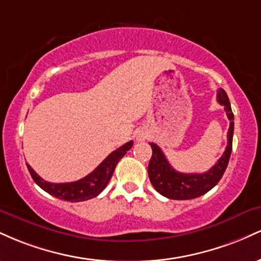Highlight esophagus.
Here are the masks:
<instances>
[{"instance_id":"esophagus-1","label":"esophagus","mask_w":261,"mask_h":261,"mask_svg":"<svg viewBox=\"0 0 261 261\" xmlns=\"http://www.w3.org/2000/svg\"><path fill=\"white\" fill-rule=\"evenodd\" d=\"M149 136H151V135H149V133L147 130H140V131H137V134H136V140L137 141H146V140H148L149 139Z\"/></svg>"}]
</instances>
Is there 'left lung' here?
<instances>
[{"label": "left lung", "instance_id": "obj_1", "mask_svg": "<svg viewBox=\"0 0 261 261\" xmlns=\"http://www.w3.org/2000/svg\"><path fill=\"white\" fill-rule=\"evenodd\" d=\"M217 101L224 107L227 118L230 120L227 133V147L222 157L208 172L201 173H180L170 166L162 149L155 143H149L152 147V157L148 164V176L151 184L161 195L173 200L195 199L211 190L222 178L224 170L228 166L230 152H232L233 130H234V115L228 99V95L220 88L217 91Z\"/></svg>", "mask_w": 261, "mask_h": 261}]
</instances>
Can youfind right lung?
Instances as JSON below:
<instances>
[{
	"instance_id": "1",
	"label": "right lung",
	"mask_w": 261,
	"mask_h": 261,
	"mask_svg": "<svg viewBox=\"0 0 261 261\" xmlns=\"http://www.w3.org/2000/svg\"><path fill=\"white\" fill-rule=\"evenodd\" d=\"M133 145L134 141H128L116 151L112 152L92 173H89L85 178L72 182H60V184L49 182L40 178L28 163H27V167H28L33 180L50 195L71 202L86 201V200L98 196L104 190V188L112 179L118 162L126 154V152L133 147Z\"/></svg>"
}]
</instances>
